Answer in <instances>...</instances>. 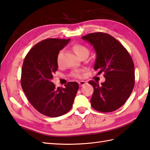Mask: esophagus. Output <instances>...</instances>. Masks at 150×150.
<instances>
[{
  "label": "esophagus",
  "mask_w": 150,
  "mask_h": 150,
  "mask_svg": "<svg viewBox=\"0 0 150 150\" xmlns=\"http://www.w3.org/2000/svg\"><path fill=\"white\" fill-rule=\"evenodd\" d=\"M78 83H79V86H83V85H86V82L85 81H79V82Z\"/></svg>",
  "instance_id": "1"
}]
</instances>
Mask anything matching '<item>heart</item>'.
<instances>
[{
    "label": "heart",
    "mask_w": 150,
    "mask_h": 150,
    "mask_svg": "<svg viewBox=\"0 0 150 150\" xmlns=\"http://www.w3.org/2000/svg\"><path fill=\"white\" fill-rule=\"evenodd\" d=\"M73 50L79 58H80L83 55H88L89 51L85 46L81 44H75L73 46ZM59 57H60V53L58 54L57 58V62L59 64ZM71 76L72 77L79 78L81 77V71H74L71 73Z\"/></svg>",
    "instance_id": "heart-1"
}]
</instances>
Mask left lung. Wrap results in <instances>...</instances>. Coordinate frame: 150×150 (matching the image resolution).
<instances>
[{
    "mask_svg": "<svg viewBox=\"0 0 150 150\" xmlns=\"http://www.w3.org/2000/svg\"><path fill=\"white\" fill-rule=\"evenodd\" d=\"M82 39L94 48L96 59L94 69L104 73L105 81L99 85L91 80L94 88L92 107L101 112L117 110L128 99L135 85V68L131 56L124 46L107 33H90Z\"/></svg>",
    "mask_w": 150,
    "mask_h": 150,
    "instance_id": "left-lung-1",
    "label": "left lung"
}]
</instances>
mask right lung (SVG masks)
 <instances>
[{"instance_id": "obj_1", "label": "right lung", "mask_w": 150, "mask_h": 150, "mask_svg": "<svg viewBox=\"0 0 150 150\" xmlns=\"http://www.w3.org/2000/svg\"><path fill=\"white\" fill-rule=\"evenodd\" d=\"M69 39L48 38L36 44L25 56L21 85L29 103L42 114L56 117L71 109L79 88L77 82L56 88L51 81L58 70L57 58Z\"/></svg>"}]
</instances>
